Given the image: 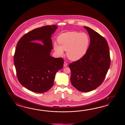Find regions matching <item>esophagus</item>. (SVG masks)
Wrapping results in <instances>:
<instances>
[{
  "instance_id": "esophagus-1",
  "label": "esophagus",
  "mask_w": 125,
  "mask_h": 125,
  "mask_svg": "<svg viewBox=\"0 0 125 125\" xmlns=\"http://www.w3.org/2000/svg\"><path fill=\"white\" fill-rule=\"evenodd\" d=\"M67 66V63H66V62H64L63 65L64 67H66V66Z\"/></svg>"
}]
</instances>
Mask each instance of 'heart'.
Segmentation results:
<instances>
[{
    "mask_svg": "<svg viewBox=\"0 0 125 125\" xmlns=\"http://www.w3.org/2000/svg\"><path fill=\"white\" fill-rule=\"evenodd\" d=\"M59 43L54 44V51L60 55L66 51V55L70 60L76 61L82 58L88 51L90 38L84 32H67L60 35L57 38Z\"/></svg>",
    "mask_w": 125,
    "mask_h": 125,
    "instance_id": "heart-1",
    "label": "heart"
}]
</instances>
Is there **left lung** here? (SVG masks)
I'll return each instance as SVG.
<instances>
[{"label":"left lung","mask_w":125,"mask_h":125,"mask_svg":"<svg viewBox=\"0 0 125 125\" xmlns=\"http://www.w3.org/2000/svg\"><path fill=\"white\" fill-rule=\"evenodd\" d=\"M90 38L88 51L82 58L69 64L72 85L78 90L88 92L104 81L110 65L109 45L106 39L88 27Z\"/></svg>","instance_id":"8db88e82"}]
</instances>
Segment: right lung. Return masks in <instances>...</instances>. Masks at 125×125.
<instances>
[{
    "mask_svg": "<svg viewBox=\"0 0 125 125\" xmlns=\"http://www.w3.org/2000/svg\"><path fill=\"white\" fill-rule=\"evenodd\" d=\"M55 25L33 29L24 35L17 44L14 62L19 82L35 93H43L53 86L56 72L62 68V58L50 55L53 49L51 37ZM41 41L43 45L37 43Z\"/></svg>",
    "mask_w": 125,
    "mask_h": 125,
    "instance_id": "1",
    "label": "right lung"
}]
</instances>
